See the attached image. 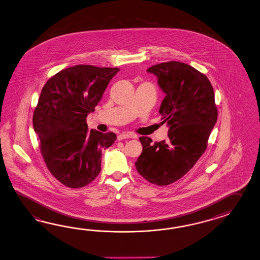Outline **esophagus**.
Segmentation results:
<instances>
[{
  "label": "esophagus",
  "mask_w": 260,
  "mask_h": 260,
  "mask_svg": "<svg viewBox=\"0 0 260 260\" xmlns=\"http://www.w3.org/2000/svg\"><path fill=\"white\" fill-rule=\"evenodd\" d=\"M135 138L133 134L131 133H121L118 135V140H125V139H131Z\"/></svg>",
  "instance_id": "34e87169"
}]
</instances>
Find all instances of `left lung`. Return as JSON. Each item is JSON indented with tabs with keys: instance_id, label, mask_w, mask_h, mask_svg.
<instances>
[{
	"instance_id": "obj_1",
	"label": "left lung",
	"mask_w": 260,
	"mask_h": 260,
	"mask_svg": "<svg viewBox=\"0 0 260 260\" xmlns=\"http://www.w3.org/2000/svg\"><path fill=\"white\" fill-rule=\"evenodd\" d=\"M157 77L166 96L159 113L169 129L167 140L140 137L142 153L135 163L148 182L167 186L183 177L205 153L218 118L213 87L207 76L178 61L147 70Z\"/></svg>"
}]
</instances>
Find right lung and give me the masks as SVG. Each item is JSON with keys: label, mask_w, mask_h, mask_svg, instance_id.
<instances>
[{"label": "right lung", "mask_w": 260, "mask_h": 260, "mask_svg": "<svg viewBox=\"0 0 260 260\" xmlns=\"http://www.w3.org/2000/svg\"><path fill=\"white\" fill-rule=\"evenodd\" d=\"M119 68L76 65L54 74L41 89L33 126L48 170L61 184L78 188L101 172L102 150L117 139L112 132H88L93 112Z\"/></svg>", "instance_id": "1"}]
</instances>
